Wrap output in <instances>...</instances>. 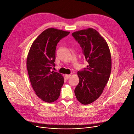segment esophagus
<instances>
[{
    "label": "esophagus",
    "mask_w": 134,
    "mask_h": 134,
    "mask_svg": "<svg viewBox=\"0 0 134 134\" xmlns=\"http://www.w3.org/2000/svg\"><path fill=\"white\" fill-rule=\"evenodd\" d=\"M65 77L66 79H69V78L71 77V75H65Z\"/></svg>",
    "instance_id": "34e87169"
}]
</instances>
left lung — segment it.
Returning a JSON list of instances; mask_svg holds the SVG:
<instances>
[{
    "label": "left lung",
    "instance_id": "obj_1",
    "mask_svg": "<svg viewBox=\"0 0 134 134\" xmlns=\"http://www.w3.org/2000/svg\"><path fill=\"white\" fill-rule=\"evenodd\" d=\"M72 35L88 63L84 70L78 71L79 82L75 94L81 104L88 105L101 95L108 81L111 70L110 50L105 38L93 28L78 30Z\"/></svg>",
    "mask_w": 134,
    "mask_h": 134
}]
</instances>
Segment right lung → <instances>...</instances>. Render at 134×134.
<instances>
[{
    "label": "right lung",
    "mask_w": 134,
    "mask_h": 134,
    "mask_svg": "<svg viewBox=\"0 0 134 134\" xmlns=\"http://www.w3.org/2000/svg\"><path fill=\"white\" fill-rule=\"evenodd\" d=\"M69 32L49 28L41 33L33 42L27 58V68L36 95L48 103L58 99L64 84L60 74L51 71L55 66V51L60 40Z\"/></svg>",
    "instance_id": "add662e5"
}]
</instances>
